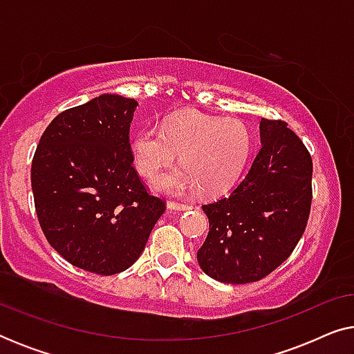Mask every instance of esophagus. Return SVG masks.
Masks as SVG:
<instances>
[{
  "instance_id": "esophagus-1",
  "label": "esophagus",
  "mask_w": 354,
  "mask_h": 354,
  "mask_svg": "<svg viewBox=\"0 0 354 354\" xmlns=\"http://www.w3.org/2000/svg\"><path fill=\"white\" fill-rule=\"evenodd\" d=\"M167 207H169V209H174V211H187V209H190V206H188V205H183V203H176V201H169L167 203Z\"/></svg>"
}]
</instances>
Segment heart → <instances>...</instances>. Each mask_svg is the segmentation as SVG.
Returning a JSON list of instances; mask_svg holds the SVG:
<instances>
[{"mask_svg":"<svg viewBox=\"0 0 354 354\" xmlns=\"http://www.w3.org/2000/svg\"><path fill=\"white\" fill-rule=\"evenodd\" d=\"M253 148L248 125L239 119H222L200 113L174 114L161 127L147 125L133 135L132 156L138 172L153 177L180 153V167L153 180L158 192L217 196L239 180Z\"/></svg>","mask_w":354,"mask_h":354,"instance_id":"1","label":"heart"}]
</instances>
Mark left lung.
Wrapping results in <instances>:
<instances>
[{
	"instance_id": "left-lung-1",
	"label": "left lung",
	"mask_w": 354,
	"mask_h": 354,
	"mask_svg": "<svg viewBox=\"0 0 354 354\" xmlns=\"http://www.w3.org/2000/svg\"><path fill=\"white\" fill-rule=\"evenodd\" d=\"M261 147L229 195L203 205L209 234L198 264L211 279L250 283L292 254L306 229L313 200V159L283 120L261 119Z\"/></svg>"
}]
</instances>
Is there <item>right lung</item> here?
I'll list each match as a JSON object with an SVG mask.
<instances>
[{"mask_svg":"<svg viewBox=\"0 0 354 354\" xmlns=\"http://www.w3.org/2000/svg\"><path fill=\"white\" fill-rule=\"evenodd\" d=\"M137 106L106 93L66 109L33 154V200L48 243L93 274L129 269L166 211L133 167L129 132Z\"/></svg>","mask_w":354,"mask_h":354,"instance_id":"add662e5","label":"right lung"}]
</instances>
